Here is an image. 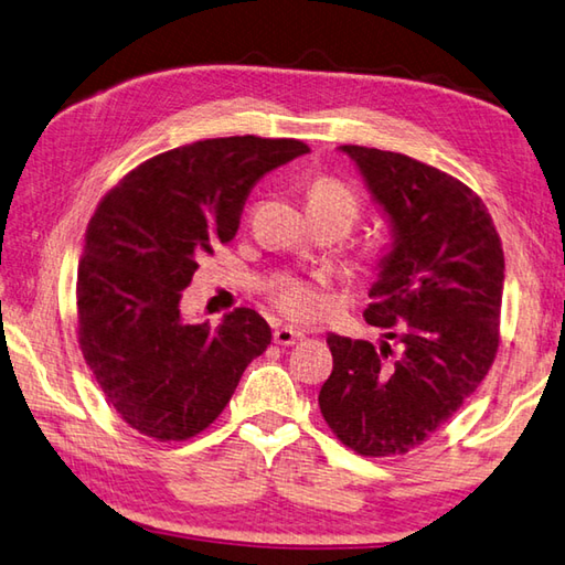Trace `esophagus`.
I'll list each match as a JSON object with an SVG mask.
<instances>
[{"label": "esophagus", "instance_id": "obj_1", "mask_svg": "<svg viewBox=\"0 0 565 565\" xmlns=\"http://www.w3.org/2000/svg\"><path fill=\"white\" fill-rule=\"evenodd\" d=\"M298 340H303V333H301V330H294V328H286V326H281V328H276V330H274V342H276V345L289 348V345H296Z\"/></svg>", "mask_w": 565, "mask_h": 565}]
</instances>
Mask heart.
<instances>
[{
  "label": "heart",
  "instance_id": "obj_1",
  "mask_svg": "<svg viewBox=\"0 0 565 565\" xmlns=\"http://www.w3.org/2000/svg\"><path fill=\"white\" fill-rule=\"evenodd\" d=\"M308 207H330L342 210L350 220H355L360 213V198L350 185L333 179V175H318L308 185ZM326 279H301L294 274H281L271 281L269 298L279 311L301 323H311L326 313L328 296H326Z\"/></svg>",
  "mask_w": 565,
  "mask_h": 565
}]
</instances>
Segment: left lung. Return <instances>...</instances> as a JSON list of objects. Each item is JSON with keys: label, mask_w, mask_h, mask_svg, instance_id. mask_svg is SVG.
I'll return each mask as SVG.
<instances>
[{"label": "left lung", "mask_w": 565, "mask_h": 565, "mask_svg": "<svg viewBox=\"0 0 565 565\" xmlns=\"http://www.w3.org/2000/svg\"><path fill=\"white\" fill-rule=\"evenodd\" d=\"M394 227L364 320L384 340L328 335L318 404L342 446L404 456L456 416L500 348L504 252L480 195L396 151L340 147Z\"/></svg>", "instance_id": "obj_1"}]
</instances>
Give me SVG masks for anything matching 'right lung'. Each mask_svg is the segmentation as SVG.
<instances>
[{
	"instance_id": "right-lung-1",
	"label": "right lung",
	"mask_w": 565,
	"mask_h": 565,
	"mask_svg": "<svg viewBox=\"0 0 565 565\" xmlns=\"http://www.w3.org/2000/svg\"><path fill=\"white\" fill-rule=\"evenodd\" d=\"M308 151L254 135L193 141L139 163L99 201L77 264V342L107 404L139 434L198 436L269 348L271 328L252 308L217 328L185 323L181 291L235 237L254 183Z\"/></svg>"
}]
</instances>
